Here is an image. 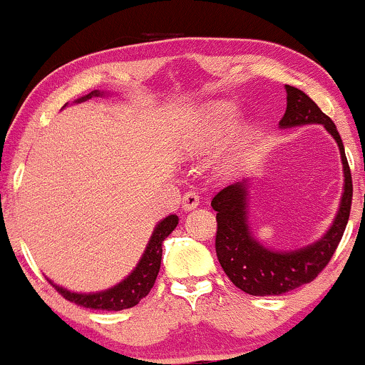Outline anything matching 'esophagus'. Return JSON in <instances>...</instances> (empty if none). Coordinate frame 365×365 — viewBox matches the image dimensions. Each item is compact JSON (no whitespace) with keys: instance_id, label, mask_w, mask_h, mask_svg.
Here are the masks:
<instances>
[{"instance_id":"1","label":"esophagus","mask_w":365,"mask_h":365,"mask_svg":"<svg viewBox=\"0 0 365 365\" xmlns=\"http://www.w3.org/2000/svg\"><path fill=\"white\" fill-rule=\"evenodd\" d=\"M199 199H200V197L195 190L187 192V194L183 195V199H182L183 209H185V211H192V209H195L197 206H199Z\"/></svg>"}]
</instances>
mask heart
<instances>
[{"instance_id": "b5f03b06", "label": "heart", "mask_w": 365, "mask_h": 365, "mask_svg": "<svg viewBox=\"0 0 365 365\" xmlns=\"http://www.w3.org/2000/svg\"><path fill=\"white\" fill-rule=\"evenodd\" d=\"M237 115H238L237 106H233V104L230 103L215 104V106L211 108V111L204 116L202 123L199 125V128H197L195 137H194L195 144L209 145L223 139L226 133L232 130L233 125H235ZM249 139L250 135L249 133H245V135L242 137V140L237 142V145L233 148V150L238 153L240 149H244Z\"/></svg>"}]
</instances>
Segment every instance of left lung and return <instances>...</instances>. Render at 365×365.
<instances>
[{
	"label": "left lung",
	"mask_w": 365,
	"mask_h": 365,
	"mask_svg": "<svg viewBox=\"0 0 365 365\" xmlns=\"http://www.w3.org/2000/svg\"><path fill=\"white\" fill-rule=\"evenodd\" d=\"M287 89V111L279 120V127L292 128L309 123H319L333 135L341 154L343 194L333 225L319 240L297 250L278 252L264 247L250 232L249 226V190L247 180L232 183L217 192L211 206L216 215V255L221 267L235 287L249 295H283L305 283H311L328 266L340 244L349 223L351 206V173L345 156L340 133L329 116L319 110L305 92L297 87Z\"/></svg>",
	"instance_id": "1"
}]
</instances>
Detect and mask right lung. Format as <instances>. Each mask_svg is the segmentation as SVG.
<instances>
[{
  "label": "right lung",
  "mask_w": 365,
  "mask_h": 365,
  "mask_svg": "<svg viewBox=\"0 0 365 365\" xmlns=\"http://www.w3.org/2000/svg\"><path fill=\"white\" fill-rule=\"evenodd\" d=\"M104 96L101 91H92L83 98L77 99V103L87 101L91 98H99ZM178 216L170 215L165 220H161L154 228L153 235L148 247H145L144 254H142L139 264L135 269L130 273L123 282H120L115 287L108 288V290L96 292V293H77L70 292L66 288L60 287V284H51L56 288L58 293H61L66 300L81 305L86 309H98V311H123V309H130L137 305L150 292L156 282L159 267H161V255H163V242L165 238L177 228Z\"/></svg>",
  "instance_id": "right-lung-1"
}]
</instances>
